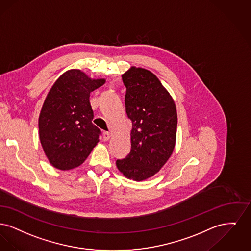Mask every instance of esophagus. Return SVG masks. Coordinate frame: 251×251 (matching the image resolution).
<instances>
[{
  "label": "esophagus",
  "mask_w": 251,
  "mask_h": 251,
  "mask_svg": "<svg viewBox=\"0 0 251 251\" xmlns=\"http://www.w3.org/2000/svg\"><path fill=\"white\" fill-rule=\"evenodd\" d=\"M103 138L105 141H108L110 138V133L109 132H104L103 133Z\"/></svg>",
  "instance_id": "1"
}]
</instances>
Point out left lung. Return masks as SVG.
I'll return each instance as SVG.
<instances>
[{
    "instance_id": "1",
    "label": "left lung",
    "mask_w": 251,
    "mask_h": 251,
    "mask_svg": "<svg viewBox=\"0 0 251 251\" xmlns=\"http://www.w3.org/2000/svg\"><path fill=\"white\" fill-rule=\"evenodd\" d=\"M125 105L131 120V150L117 168L125 176L143 181L157 174L176 145L177 114L170 93L158 77L144 68L131 67L124 75Z\"/></svg>"
}]
</instances>
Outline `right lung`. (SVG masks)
I'll return each instance as SVG.
<instances>
[{
	"label": "right lung",
	"mask_w": 251,
	"mask_h": 251,
	"mask_svg": "<svg viewBox=\"0 0 251 251\" xmlns=\"http://www.w3.org/2000/svg\"><path fill=\"white\" fill-rule=\"evenodd\" d=\"M106 79H92L80 70L65 72L54 82L40 110V144L53 167L70 170L81 165L99 142L92 123L90 94Z\"/></svg>",
	"instance_id": "obj_1"
}]
</instances>
